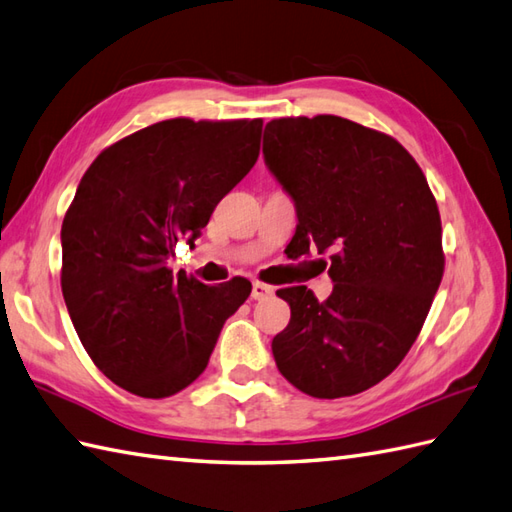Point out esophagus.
<instances>
[{
    "instance_id": "obj_1",
    "label": "esophagus",
    "mask_w": 512,
    "mask_h": 512,
    "mask_svg": "<svg viewBox=\"0 0 512 512\" xmlns=\"http://www.w3.org/2000/svg\"><path fill=\"white\" fill-rule=\"evenodd\" d=\"M274 293V287H269V285H265V282H254L252 285V298L254 300H267L269 295Z\"/></svg>"
}]
</instances>
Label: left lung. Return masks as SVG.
Masks as SVG:
<instances>
[{
	"mask_svg": "<svg viewBox=\"0 0 512 512\" xmlns=\"http://www.w3.org/2000/svg\"><path fill=\"white\" fill-rule=\"evenodd\" d=\"M265 164L298 212V256L331 254L333 293L278 289L291 306L276 366L315 399L372 388L399 366L445 271L436 199L390 135L339 116L267 122ZM326 267V260H322Z\"/></svg>",
	"mask_w": 512,
	"mask_h": 512,
	"instance_id": "1",
	"label": "left lung"
}]
</instances>
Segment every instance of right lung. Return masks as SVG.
Here are the masks:
<instances>
[{"label":"right lung","mask_w":512,"mask_h":512,"mask_svg":"<svg viewBox=\"0 0 512 512\" xmlns=\"http://www.w3.org/2000/svg\"><path fill=\"white\" fill-rule=\"evenodd\" d=\"M263 120L173 118L107 146L67 208L61 289L87 355L120 388L164 399L206 370L252 282L208 287L168 258L195 243L258 160Z\"/></svg>","instance_id":"1"}]
</instances>
